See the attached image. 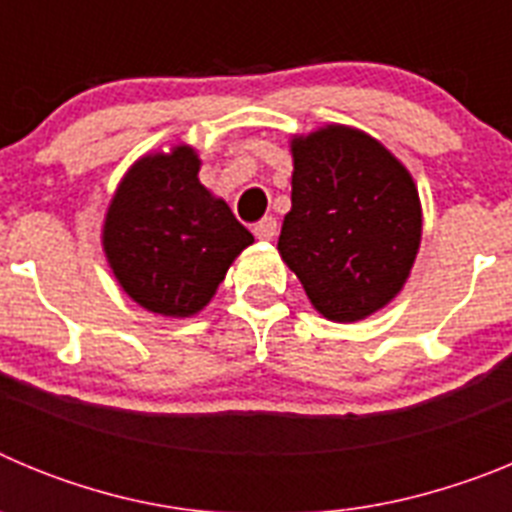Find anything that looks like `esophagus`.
Here are the masks:
<instances>
[{"instance_id": "34e87169", "label": "esophagus", "mask_w": 512, "mask_h": 512, "mask_svg": "<svg viewBox=\"0 0 512 512\" xmlns=\"http://www.w3.org/2000/svg\"><path fill=\"white\" fill-rule=\"evenodd\" d=\"M277 230V217H264V220H259V223L253 225V235H256L259 241H274Z\"/></svg>"}]
</instances>
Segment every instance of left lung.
<instances>
[{
    "instance_id": "left-lung-1",
    "label": "left lung",
    "mask_w": 512,
    "mask_h": 512,
    "mask_svg": "<svg viewBox=\"0 0 512 512\" xmlns=\"http://www.w3.org/2000/svg\"><path fill=\"white\" fill-rule=\"evenodd\" d=\"M292 161L279 253L323 318L364 320L400 295L418 256L413 176L379 140L346 125L295 135Z\"/></svg>"
}]
</instances>
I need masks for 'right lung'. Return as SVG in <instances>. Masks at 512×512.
<instances>
[{
  "label": "right lung",
  "mask_w": 512,
  "mask_h": 512,
  "mask_svg": "<svg viewBox=\"0 0 512 512\" xmlns=\"http://www.w3.org/2000/svg\"><path fill=\"white\" fill-rule=\"evenodd\" d=\"M189 146L148 153L122 176L107 207L102 246L120 287L164 318L197 315L253 243L225 200L197 179Z\"/></svg>",
  "instance_id": "1"
}]
</instances>
